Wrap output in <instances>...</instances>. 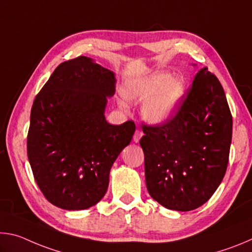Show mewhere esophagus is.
Returning a JSON list of instances; mask_svg holds the SVG:
<instances>
[{"mask_svg":"<svg viewBox=\"0 0 252 252\" xmlns=\"http://www.w3.org/2000/svg\"><path fill=\"white\" fill-rule=\"evenodd\" d=\"M142 135H143V132L141 130H139V129L135 130L134 135H133V141L134 142H139L140 139L142 138Z\"/></svg>","mask_w":252,"mask_h":252,"instance_id":"1","label":"esophagus"}]
</instances>
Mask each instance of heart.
<instances>
[{
	"label": "heart",
	"instance_id": "obj_1",
	"mask_svg": "<svg viewBox=\"0 0 252 252\" xmlns=\"http://www.w3.org/2000/svg\"><path fill=\"white\" fill-rule=\"evenodd\" d=\"M185 93L182 82L170 80V75L159 73L142 84L130 85L125 90L127 100L144 102L142 114L149 122L162 123L173 116Z\"/></svg>",
	"mask_w": 252,
	"mask_h": 252
}]
</instances>
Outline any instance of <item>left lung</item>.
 <instances>
[{
	"label": "left lung",
	"mask_w": 252,
	"mask_h": 252,
	"mask_svg": "<svg viewBox=\"0 0 252 252\" xmlns=\"http://www.w3.org/2000/svg\"><path fill=\"white\" fill-rule=\"evenodd\" d=\"M147 189L162 206L190 211L206 203L227 171L232 116L223 88L203 67L171 119L142 125Z\"/></svg>",
	"instance_id": "8db88e82"
}]
</instances>
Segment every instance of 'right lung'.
I'll return each instance as SVG.
<instances>
[{
  "mask_svg": "<svg viewBox=\"0 0 252 252\" xmlns=\"http://www.w3.org/2000/svg\"><path fill=\"white\" fill-rule=\"evenodd\" d=\"M114 83L112 71L79 57L61 63L34 99L28 158L41 192L54 206L83 210L108 190L111 167L135 131L132 120L105 121Z\"/></svg>",
  "mask_w": 252,
  "mask_h": 252,
  "instance_id": "add662e5",
  "label": "right lung"
}]
</instances>
